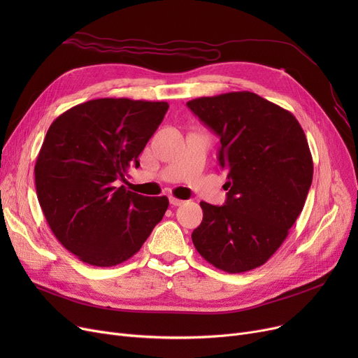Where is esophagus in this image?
<instances>
[{
    "label": "esophagus",
    "instance_id": "esophagus-1",
    "mask_svg": "<svg viewBox=\"0 0 358 358\" xmlns=\"http://www.w3.org/2000/svg\"><path fill=\"white\" fill-rule=\"evenodd\" d=\"M169 203H171V206H181V204H184L185 201H184V200H180V199H177V197H169Z\"/></svg>",
    "mask_w": 358,
    "mask_h": 358
}]
</instances>
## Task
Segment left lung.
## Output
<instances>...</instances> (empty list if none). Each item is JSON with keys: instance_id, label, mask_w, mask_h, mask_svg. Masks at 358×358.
Instances as JSON below:
<instances>
[{"instance_id": "1", "label": "left lung", "mask_w": 358, "mask_h": 358, "mask_svg": "<svg viewBox=\"0 0 358 358\" xmlns=\"http://www.w3.org/2000/svg\"><path fill=\"white\" fill-rule=\"evenodd\" d=\"M187 106L220 138L219 165L229 190L223 206L200 201L194 247L219 270H254L281 247L303 210L313 177L305 131L290 111L250 91Z\"/></svg>"}]
</instances>
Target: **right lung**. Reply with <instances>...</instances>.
I'll list each match as a JSON object with an SVG mask.
<instances>
[{
    "instance_id": "1",
    "label": "right lung",
    "mask_w": 358,
    "mask_h": 358,
    "mask_svg": "<svg viewBox=\"0 0 358 358\" xmlns=\"http://www.w3.org/2000/svg\"><path fill=\"white\" fill-rule=\"evenodd\" d=\"M165 101L97 99L50 124L34 165V184L49 228L75 257L113 267L134 257L161 222L168 199L115 187L168 110Z\"/></svg>"
}]
</instances>
